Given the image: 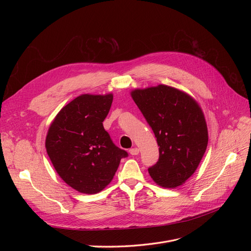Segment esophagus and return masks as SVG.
Wrapping results in <instances>:
<instances>
[{
	"label": "esophagus",
	"instance_id": "1",
	"mask_svg": "<svg viewBox=\"0 0 251 251\" xmlns=\"http://www.w3.org/2000/svg\"><path fill=\"white\" fill-rule=\"evenodd\" d=\"M129 152H130L131 155H136V154L139 153V150H138L137 148H134V149H131V150L129 151Z\"/></svg>",
	"mask_w": 251,
	"mask_h": 251
}]
</instances>
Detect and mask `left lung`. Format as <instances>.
I'll return each instance as SVG.
<instances>
[{
    "mask_svg": "<svg viewBox=\"0 0 251 251\" xmlns=\"http://www.w3.org/2000/svg\"><path fill=\"white\" fill-rule=\"evenodd\" d=\"M131 96L152 129L159 160L149 168L155 183L175 188L199 167L207 147L203 113L192 98L167 85L135 89Z\"/></svg>",
    "mask_w": 251,
    "mask_h": 251,
    "instance_id": "1",
    "label": "left lung"
}]
</instances>
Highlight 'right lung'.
I'll return each instance as SVG.
<instances>
[{
    "label": "right lung",
    "instance_id": "right-lung-1",
    "mask_svg": "<svg viewBox=\"0 0 251 251\" xmlns=\"http://www.w3.org/2000/svg\"><path fill=\"white\" fill-rule=\"evenodd\" d=\"M113 95L77 97L58 113L46 139L47 152L59 176L86 194L101 191L112 181L128 152L104 130Z\"/></svg>",
    "mask_w": 251,
    "mask_h": 251
}]
</instances>
